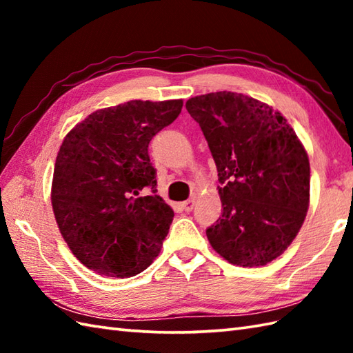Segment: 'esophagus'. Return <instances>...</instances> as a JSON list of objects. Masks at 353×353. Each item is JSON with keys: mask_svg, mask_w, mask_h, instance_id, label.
Returning a JSON list of instances; mask_svg holds the SVG:
<instances>
[{"mask_svg": "<svg viewBox=\"0 0 353 353\" xmlns=\"http://www.w3.org/2000/svg\"><path fill=\"white\" fill-rule=\"evenodd\" d=\"M194 203H196V200L191 199V200H186V201H183V203H181V206H182L183 211H186V212H191L192 209H194Z\"/></svg>", "mask_w": 353, "mask_h": 353, "instance_id": "esophagus-1", "label": "esophagus"}]
</instances>
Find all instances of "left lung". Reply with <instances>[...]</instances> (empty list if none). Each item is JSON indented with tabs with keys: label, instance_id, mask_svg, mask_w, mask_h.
Masks as SVG:
<instances>
[{
	"label": "left lung",
	"instance_id": "1",
	"mask_svg": "<svg viewBox=\"0 0 353 353\" xmlns=\"http://www.w3.org/2000/svg\"><path fill=\"white\" fill-rule=\"evenodd\" d=\"M186 110L219 171L223 212L206 229L209 243L234 265L268 264L288 249L308 212V153L279 110L249 95H197Z\"/></svg>",
	"mask_w": 353,
	"mask_h": 353
}]
</instances>
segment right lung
<instances>
[{
  "label": "right lung",
  "mask_w": 353,
  "mask_h": 353,
  "mask_svg": "<svg viewBox=\"0 0 353 353\" xmlns=\"http://www.w3.org/2000/svg\"><path fill=\"white\" fill-rule=\"evenodd\" d=\"M182 100H132L92 112L59 150L51 205L59 230L81 264L130 277L159 254L174 212L156 192L148 144L181 114Z\"/></svg>",
  "instance_id": "add662e5"
}]
</instances>
